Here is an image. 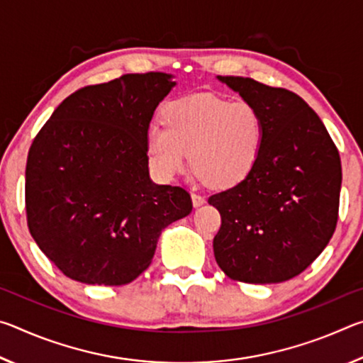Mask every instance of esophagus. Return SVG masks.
<instances>
[{
    "label": "esophagus",
    "mask_w": 363,
    "mask_h": 363,
    "mask_svg": "<svg viewBox=\"0 0 363 363\" xmlns=\"http://www.w3.org/2000/svg\"><path fill=\"white\" fill-rule=\"evenodd\" d=\"M205 201H206L205 196H201V195H199V194H192V205H194L195 208L205 205Z\"/></svg>",
    "instance_id": "obj_1"
}]
</instances>
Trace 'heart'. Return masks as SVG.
<instances>
[{"mask_svg": "<svg viewBox=\"0 0 363 363\" xmlns=\"http://www.w3.org/2000/svg\"><path fill=\"white\" fill-rule=\"evenodd\" d=\"M163 121L145 136L150 167L162 181L182 173L189 153L199 179L229 187L245 179L259 157L262 118L247 101L208 93L179 97L163 108Z\"/></svg>", "mask_w": 363, "mask_h": 363, "instance_id": "obj_1", "label": "heart"}]
</instances>
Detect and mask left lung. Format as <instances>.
<instances>
[{
    "label": "left lung",
    "instance_id": "1",
    "mask_svg": "<svg viewBox=\"0 0 363 363\" xmlns=\"http://www.w3.org/2000/svg\"><path fill=\"white\" fill-rule=\"evenodd\" d=\"M218 79L256 107L264 138L247 177L208 199L223 220L213 240L214 257L232 280L280 284L309 267L333 237L340 153L298 94L253 78Z\"/></svg>",
    "mask_w": 363,
    "mask_h": 363
}]
</instances>
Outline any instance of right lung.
Here are the masks:
<instances>
[{
	"label": "right lung",
	"instance_id": "1",
	"mask_svg": "<svg viewBox=\"0 0 363 363\" xmlns=\"http://www.w3.org/2000/svg\"><path fill=\"white\" fill-rule=\"evenodd\" d=\"M174 86L162 72L86 86L36 134L26 168L27 223L67 277L130 284L150 266L164 227L192 211L187 190L149 176L147 130Z\"/></svg>",
	"mask_w": 363,
	"mask_h": 363
}]
</instances>
